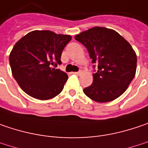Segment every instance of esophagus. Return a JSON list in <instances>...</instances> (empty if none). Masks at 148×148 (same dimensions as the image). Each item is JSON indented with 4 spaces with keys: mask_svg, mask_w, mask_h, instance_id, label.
Segmentation results:
<instances>
[{
    "mask_svg": "<svg viewBox=\"0 0 148 148\" xmlns=\"http://www.w3.org/2000/svg\"><path fill=\"white\" fill-rule=\"evenodd\" d=\"M74 74H76V75H80L81 74V72L79 71V72H74Z\"/></svg>",
    "mask_w": 148,
    "mask_h": 148,
    "instance_id": "esophagus-1",
    "label": "esophagus"
}]
</instances>
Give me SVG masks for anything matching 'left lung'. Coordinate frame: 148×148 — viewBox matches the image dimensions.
<instances>
[{
  "mask_svg": "<svg viewBox=\"0 0 148 148\" xmlns=\"http://www.w3.org/2000/svg\"><path fill=\"white\" fill-rule=\"evenodd\" d=\"M74 38L85 46L97 66L92 84L84 89V93L100 103L121 96L136 70V54L131 44L116 31L101 27L82 32Z\"/></svg>",
  "mask_w": 148,
  "mask_h": 148,
  "instance_id": "left-lung-1",
  "label": "left lung"
}]
</instances>
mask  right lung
Instances as JSON below:
<instances>
[{"label": "right lung", "instance_id": "right-lung-1", "mask_svg": "<svg viewBox=\"0 0 148 148\" xmlns=\"http://www.w3.org/2000/svg\"><path fill=\"white\" fill-rule=\"evenodd\" d=\"M69 35L51 31H32L22 37L10 53L14 79L25 93L38 100L52 99L60 94L68 75L56 69Z\"/></svg>", "mask_w": 148, "mask_h": 148}]
</instances>
